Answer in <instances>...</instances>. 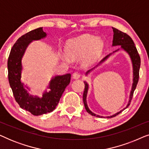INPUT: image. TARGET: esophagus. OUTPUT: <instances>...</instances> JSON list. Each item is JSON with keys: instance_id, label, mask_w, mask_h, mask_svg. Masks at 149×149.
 <instances>
[{"instance_id": "esophagus-1", "label": "esophagus", "mask_w": 149, "mask_h": 149, "mask_svg": "<svg viewBox=\"0 0 149 149\" xmlns=\"http://www.w3.org/2000/svg\"><path fill=\"white\" fill-rule=\"evenodd\" d=\"M81 77V74L78 72H75L73 73L72 74V78L74 79H78Z\"/></svg>"}]
</instances>
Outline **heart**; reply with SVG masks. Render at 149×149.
<instances>
[{
  "instance_id": "1",
  "label": "heart",
  "mask_w": 149,
  "mask_h": 149,
  "mask_svg": "<svg viewBox=\"0 0 149 149\" xmlns=\"http://www.w3.org/2000/svg\"><path fill=\"white\" fill-rule=\"evenodd\" d=\"M103 49L104 42L100 38L85 34L69 40L65 47L67 55L62 54V58L66 62H70V57L76 59L83 54L81 64L83 66L89 67L97 62Z\"/></svg>"
}]
</instances>
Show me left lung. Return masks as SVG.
I'll use <instances>...</instances> for the list:
<instances>
[{"label":"left lung","mask_w":149,"mask_h":149,"mask_svg":"<svg viewBox=\"0 0 149 149\" xmlns=\"http://www.w3.org/2000/svg\"><path fill=\"white\" fill-rule=\"evenodd\" d=\"M113 32H114L113 40V46L121 45V49H123L124 51H125V52H127L128 54H129V56H130V58H131L132 62V66H133V73H134L133 84H132V90H131V92H130V100H129V102H128L127 107H126V108H127L128 106H130V102H131L132 97H133L134 91L136 89V85H137L138 82V79H139V70H140V57L139 56V54H138L137 49H136L135 44H134V42L133 41V40L132 39V38L130 37L128 34L125 33V32L120 31V30H117V28H113ZM115 52H117V51H115ZM111 54H110L109 55H108V56H106L104 58H103L102 60L100 61V62L96 66H97L98 65L100 64L101 63L104 62V61L107 60V59L109 58V57L111 56ZM95 67H94L93 68L87 71V72H86V75L87 74H89V73L91 71L93 70V69H94ZM84 83H85V89H84V92H83V103H84L85 109H86L87 113H88L89 114H90V115H91L95 116V117H101V116L96 115L95 114L93 113L92 112H91L90 110L89 109L88 107H87L86 98H87V91H88L89 85H88V84H87V83L85 82V81H84ZM126 108H125V109L123 110H121V111L118 112L117 113L115 114V115L110 116V117H107L111 118V117H115V116L117 115L118 114L121 113V112L123 111V110H125Z\"/></svg>","instance_id":"1"}]
</instances>
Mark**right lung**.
<instances>
[{
  "instance_id": "1",
  "label": "right lung",
  "mask_w": 149,
  "mask_h": 149,
  "mask_svg": "<svg viewBox=\"0 0 149 149\" xmlns=\"http://www.w3.org/2000/svg\"><path fill=\"white\" fill-rule=\"evenodd\" d=\"M46 36L42 28H36L24 34L13 45L7 62L8 78L15 101L22 109L35 116L54 111L58 104L65 88L70 82V74L53 77L48 87L50 91H45L42 97L30 95L25 89L26 86L24 87V83H22V59L26 48L32 40H40Z\"/></svg>"
}]
</instances>
